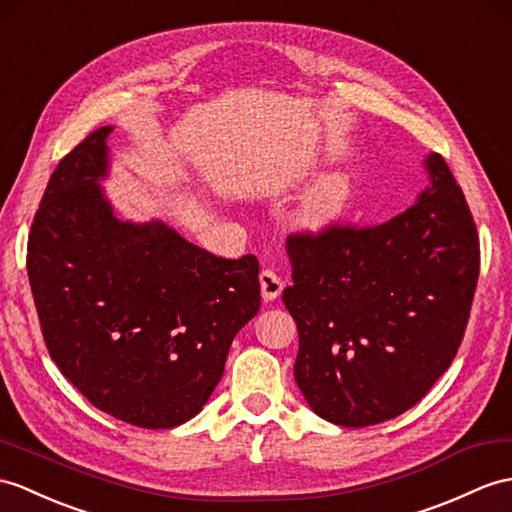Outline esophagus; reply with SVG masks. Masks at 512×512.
<instances>
[{
    "label": "esophagus",
    "instance_id": "esophagus-1",
    "mask_svg": "<svg viewBox=\"0 0 512 512\" xmlns=\"http://www.w3.org/2000/svg\"><path fill=\"white\" fill-rule=\"evenodd\" d=\"M259 285H261V296H264V301H275L277 296L283 292L285 283L275 270L266 268L259 272Z\"/></svg>",
    "mask_w": 512,
    "mask_h": 512
}]
</instances>
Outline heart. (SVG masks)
Segmentation results:
<instances>
[{
	"label": "heart",
	"instance_id": "obj_1",
	"mask_svg": "<svg viewBox=\"0 0 512 512\" xmlns=\"http://www.w3.org/2000/svg\"><path fill=\"white\" fill-rule=\"evenodd\" d=\"M355 200V174L351 170H336L310 189L305 196L299 224L307 231H327L347 218Z\"/></svg>",
	"mask_w": 512,
	"mask_h": 512
}]
</instances>
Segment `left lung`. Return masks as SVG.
I'll use <instances>...</instances> for the list:
<instances>
[{
  "label": "left lung",
  "mask_w": 512,
  "mask_h": 512,
  "mask_svg": "<svg viewBox=\"0 0 512 512\" xmlns=\"http://www.w3.org/2000/svg\"><path fill=\"white\" fill-rule=\"evenodd\" d=\"M425 187L377 227H331L288 240L294 285L283 303L299 329L294 379L329 423L399 417L441 377L465 336L480 240L441 154Z\"/></svg>",
  "instance_id": "1"
}]
</instances>
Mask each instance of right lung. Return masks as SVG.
<instances>
[{
  "instance_id": "right-lung-1",
  "label": "right lung",
  "mask_w": 512,
  "mask_h": 512,
  "mask_svg": "<svg viewBox=\"0 0 512 512\" xmlns=\"http://www.w3.org/2000/svg\"><path fill=\"white\" fill-rule=\"evenodd\" d=\"M102 126L61 159L32 222L28 279L45 347L95 408L148 430L202 410L261 305L259 261L113 213Z\"/></svg>"
}]
</instances>
